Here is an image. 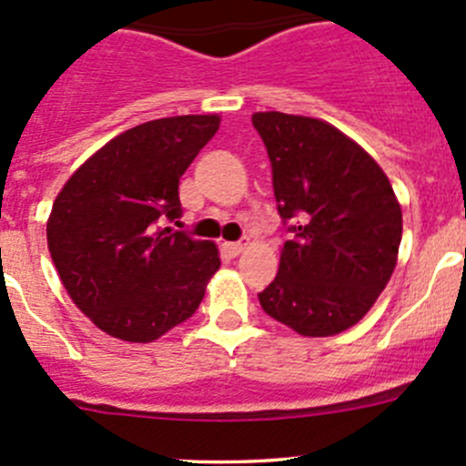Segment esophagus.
Instances as JSON below:
<instances>
[{
    "label": "esophagus",
    "mask_w": 466,
    "mask_h": 466,
    "mask_svg": "<svg viewBox=\"0 0 466 466\" xmlns=\"http://www.w3.org/2000/svg\"><path fill=\"white\" fill-rule=\"evenodd\" d=\"M223 248H225V252H228L229 257H238L243 250H246V243H241V241H237V243H225Z\"/></svg>",
    "instance_id": "1"
}]
</instances>
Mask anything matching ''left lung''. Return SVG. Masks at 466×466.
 <instances>
[{
	"label": "left lung",
	"instance_id": "left-lung-1",
	"mask_svg": "<svg viewBox=\"0 0 466 466\" xmlns=\"http://www.w3.org/2000/svg\"><path fill=\"white\" fill-rule=\"evenodd\" d=\"M272 167L277 211L289 228L263 311L302 336L354 327L392 277L401 207L380 167L320 119L252 115Z\"/></svg>",
	"mask_w": 466,
	"mask_h": 466
}]
</instances>
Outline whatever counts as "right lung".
Returning <instances> with one entry per match:
<instances>
[{"label":"right lung","mask_w":466,"mask_h":466,"mask_svg":"<svg viewBox=\"0 0 466 466\" xmlns=\"http://www.w3.org/2000/svg\"><path fill=\"white\" fill-rule=\"evenodd\" d=\"M218 124L216 115H185L135 126L96 150L56 198L51 259L101 331L157 340L203 302L218 250L164 225L182 216L180 177Z\"/></svg>","instance_id":"add662e5"}]
</instances>
